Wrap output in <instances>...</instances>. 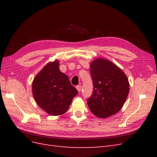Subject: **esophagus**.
Returning <instances> with one entry per match:
<instances>
[{
    "label": "esophagus",
    "instance_id": "1",
    "mask_svg": "<svg viewBox=\"0 0 157 157\" xmlns=\"http://www.w3.org/2000/svg\"><path fill=\"white\" fill-rule=\"evenodd\" d=\"M81 88H82V86H80V85H78V86H76V88L77 89V90L78 91V92H80V91H81Z\"/></svg>",
    "mask_w": 157,
    "mask_h": 157
}]
</instances>
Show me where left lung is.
<instances>
[{
    "mask_svg": "<svg viewBox=\"0 0 157 157\" xmlns=\"http://www.w3.org/2000/svg\"><path fill=\"white\" fill-rule=\"evenodd\" d=\"M93 93L87 103L99 118H107L121 110L129 93L130 85L124 73L111 61L98 58L90 64Z\"/></svg>",
    "mask_w": 157,
    "mask_h": 157,
    "instance_id": "8db88e82",
    "label": "left lung"
}]
</instances>
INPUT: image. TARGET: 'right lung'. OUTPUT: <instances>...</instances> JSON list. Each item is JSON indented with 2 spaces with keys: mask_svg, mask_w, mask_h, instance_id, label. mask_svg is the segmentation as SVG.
Masks as SVG:
<instances>
[{
  "mask_svg": "<svg viewBox=\"0 0 157 157\" xmlns=\"http://www.w3.org/2000/svg\"><path fill=\"white\" fill-rule=\"evenodd\" d=\"M59 61L50 62L33 80L32 90L37 105L52 116L64 114L78 94L69 77L61 72Z\"/></svg>",
  "mask_w": 157,
  "mask_h": 157,
  "instance_id": "add662e5",
  "label": "right lung"
}]
</instances>
